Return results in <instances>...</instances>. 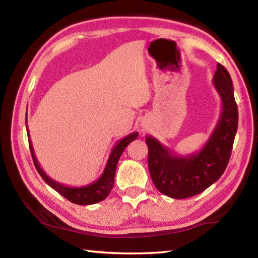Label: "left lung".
Wrapping results in <instances>:
<instances>
[{
	"label": "left lung",
	"instance_id": "obj_1",
	"mask_svg": "<svg viewBox=\"0 0 258 258\" xmlns=\"http://www.w3.org/2000/svg\"><path fill=\"white\" fill-rule=\"evenodd\" d=\"M213 84L221 97L222 111L202 150L177 156L151 135L146 137L152 182L159 192L171 198L184 199L199 195L216 182L228 166L238 128V107L232 80L221 63H217Z\"/></svg>",
	"mask_w": 258,
	"mask_h": 258
}]
</instances>
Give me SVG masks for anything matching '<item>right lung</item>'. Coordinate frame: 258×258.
Instances as JSON below:
<instances>
[{"label":"right lung","mask_w":258,"mask_h":258,"mask_svg":"<svg viewBox=\"0 0 258 258\" xmlns=\"http://www.w3.org/2000/svg\"><path fill=\"white\" fill-rule=\"evenodd\" d=\"M26 121H27V119H26ZM27 135L29 137L28 128H27ZM138 135H139L138 132H134V133L128 134L127 137L120 139L119 141L117 142V145L112 148L110 156H109L108 158L106 167H104V171L102 173V175L99 177V180H97L93 183H90L89 185H84L80 187H72V186L63 185L61 184V183L54 181L53 178H51L49 175H46L44 171L41 168V166L37 163V159L36 157H35L34 149H33L30 140H29V148H30V152H32L34 165L35 167H36L38 174H40L43 180H44V182L47 183L52 189H54L56 192H59L61 196H63L64 198L68 199L69 202H72L74 204L93 205L99 202H102V200L106 199L108 197V195L110 194V191L113 186V182H115L113 178H115L116 167H117V164H118L120 156L125 150V148L127 147L131 142L134 141V140L138 138Z\"/></svg>","instance_id":"right-lung-1"}]
</instances>
